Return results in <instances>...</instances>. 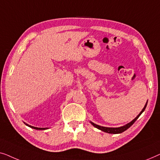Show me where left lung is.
Returning a JSON list of instances; mask_svg holds the SVG:
<instances>
[{
  "label": "left lung",
  "instance_id": "8db88e82",
  "mask_svg": "<svg viewBox=\"0 0 160 160\" xmlns=\"http://www.w3.org/2000/svg\"><path fill=\"white\" fill-rule=\"evenodd\" d=\"M147 103H148V101H147V102L146 103V104H145V106H144V107H143V109H142V111H141V112H140V113H139L138 115L137 116L136 118L134 119V120H132L131 121V122H130L129 123H128V124H126L125 125L122 126V127H119V128H107V127H103V126L98 125H96V124H95V123H93V122H91V124L93 125L95 128H98V129L102 130V131L105 132H108V133H113V134L121 133V132H124V131H125L126 130L128 129V128H129L130 127V126H131L132 124H133V123H134L135 122H136L137 119H138V118H139V117H140L141 114H142L143 112V111H144V110H145L146 107H147Z\"/></svg>",
  "mask_w": 160,
  "mask_h": 160
}]
</instances>
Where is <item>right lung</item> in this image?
Returning <instances> with one entry per match:
<instances>
[{
  "label": "right lung",
  "instance_id": "1",
  "mask_svg": "<svg viewBox=\"0 0 160 160\" xmlns=\"http://www.w3.org/2000/svg\"><path fill=\"white\" fill-rule=\"evenodd\" d=\"M24 124H25L26 125H28V127H30V128H33V129H35V130H46V129H48V128H36V127H34V126H31V125H28V124H27V123H25L24 122Z\"/></svg>",
  "mask_w": 160,
  "mask_h": 160
}]
</instances>
